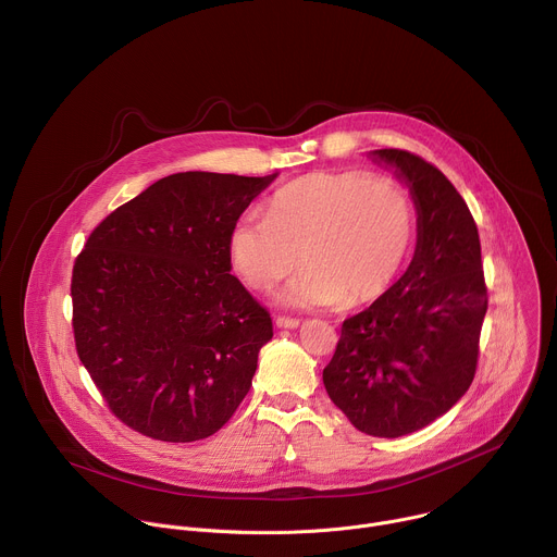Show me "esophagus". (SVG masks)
<instances>
[{"label": "esophagus", "mask_w": 557, "mask_h": 557, "mask_svg": "<svg viewBox=\"0 0 557 557\" xmlns=\"http://www.w3.org/2000/svg\"><path fill=\"white\" fill-rule=\"evenodd\" d=\"M275 325L282 330H295L299 325V321L290 319V317H275Z\"/></svg>", "instance_id": "1"}]
</instances>
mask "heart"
Segmentation results:
<instances>
[{
    "instance_id": "obj_1",
    "label": "heart",
    "mask_w": 557,
    "mask_h": 557,
    "mask_svg": "<svg viewBox=\"0 0 557 557\" xmlns=\"http://www.w3.org/2000/svg\"><path fill=\"white\" fill-rule=\"evenodd\" d=\"M417 234V206L393 177L321 171L280 188L267 216L247 214L230 232V256L258 290L306 267L280 295L293 308L360 306L399 275Z\"/></svg>"
}]
</instances>
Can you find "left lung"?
<instances>
[{
  "label": "left lung",
  "mask_w": 557,
  "mask_h": 557,
  "mask_svg": "<svg viewBox=\"0 0 557 557\" xmlns=\"http://www.w3.org/2000/svg\"><path fill=\"white\" fill-rule=\"evenodd\" d=\"M412 193L419 238L408 271L347 319L323 369L330 399L369 436L399 438L469 391L488 310L475 219L441 169L406 149H375Z\"/></svg>",
  "instance_id": "obj_1"
}]
</instances>
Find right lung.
I'll list each match as a JSON object with an SVG mask.
<instances>
[{"mask_svg":"<svg viewBox=\"0 0 557 557\" xmlns=\"http://www.w3.org/2000/svg\"><path fill=\"white\" fill-rule=\"evenodd\" d=\"M275 175L162 177L110 212L75 258L77 356L134 432L208 438L249 393L273 323L230 273V232Z\"/></svg>","mask_w":557,"mask_h":557,"instance_id":"add662e5","label":"right lung"}]
</instances>
